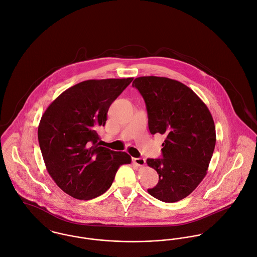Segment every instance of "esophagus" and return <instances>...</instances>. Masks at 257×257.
<instances>
[{
    "instance_id": "obj_1",
    "label": "esophagus",
    "mask_w": 257,
    "mask_h": 257,
    "mask_svg": "<svg viewBox=\"0 0 257 257\" xmlns=\"http://www.w3.org/2000/svg\"><path fill=\"white\" fill-rule=\"evenodd\" d=\"M133 163L135 164V165H137V166H139V167H143L144 165H145V163H146V161H145V159L144 158H133Z\"/></svg>"
}]
</instances>
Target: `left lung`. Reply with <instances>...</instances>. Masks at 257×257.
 Here are the masks:
<instances>
[{"label":"left lung","mask_w":257,"mask_h":257,"mask_svg":"<svg viewBox=\"0 0 257 257\" xmlns=\"http://www.w3.org/2000/svg\"><path fill=\"white\" fill-rule=\"evenodd\" d=\"M143 96L151 134L166 137L162 159L147 164L159 175L148 193L165 203L188 197L205 178L215 146V126L204 101L184 83L141 76L132 84Z\"/></svg>","instance_id":"8db88e82"}]
</instances>
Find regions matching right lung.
Instances as JSON below:
<instances>
[{"label": "right lung", "instance_id": "add662e5", "mask_svg": "<svg viewBox=\"0 0 257 257\" xmlns=\"http://www.w3.org/2000/svg\"><path fill=\"white\" fill-rule=\"evenodd\" d=\"M133 77L90 79L63 91L47 108L38 128L40 148L54 183L77 200H91L112 185L131 157L98 144L112 102Z\"/></svg>", "mask_w": 257, "mask_h": 257}]
</instances>
